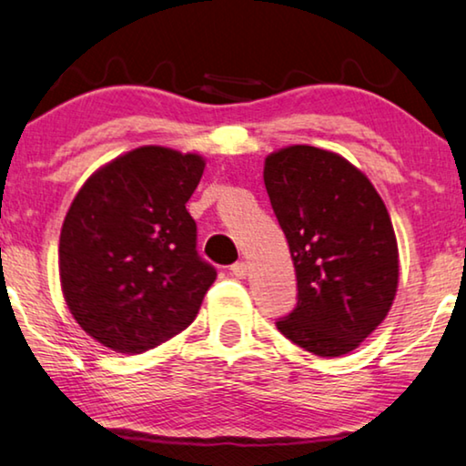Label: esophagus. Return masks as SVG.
Wrapping results in <instances>:
<instances>
[{
	"label": "esophagus",
	"instance_id": "1",
	"mask_svg": "<svg viewBox=\"0 0 466 466\" xmlns=\"http://www.w3.org/2000/svg\"><path fill=\"white\" fill-rule=\"evenodd\" d=\"M231 273L235 278H246L248 276V263H244V260H238V263L231 265Z\"/></svg>",
	"mask_w": 466,
	"mask_h": 466
}]
</instances>
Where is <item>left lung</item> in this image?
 Segmentation results:
<instances>
[{
  "instance_id": "1",
  "label": "left lung",
  "mask_w": 466,
  "mask_h": 466,
  "mask_svg": "<svg viewBox=\"0 0 466 466\" xmlns=\"http://www.w3.org/2000/svg\"><path fill=\"white\" fill-rule=\"evenodd\" d=\"M263 180L297 271L299 301L278 329L324 359L350 354L384 322L399 286V248L378 190L341 155L286 146Z\"/></svg>"
}]
</instances>
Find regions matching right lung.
I'll list each match as a JSON object with an SVG mask.
<instances>
[{"instance_id":"right-lung-1","label":"right lung","mask_w":466,"mask_h":466,"mask_svg":"<svg viewBox=\"0 0 466 466\" xmlns=\"http://www.w3.org/2000/svg\"><path fill=\"white\" fill-rule=\"evenodd\" d=\"M206 158L139 146L82 184L63 220L61 290L101 346L142 354L195 320L216 269L197 254L187 201Z\"/></svg>"}]
</instances>
